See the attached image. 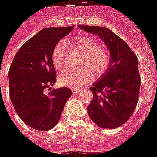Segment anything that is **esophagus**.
<instances>
[{"mask_svg":"<svg viewBox=\"0 0 157 157\" xmlns=\"http://www.w3.org/2000/svg\"><path fill=\"white\" fill-rule=\"evenodd\" d=\"M72 91L74 93H79L80 91H81V89H78V88H72Z\"/></svg>","mask_w":157,"mask_h":157,"instance_id":"1","label":"esophagus"}]
</instances>
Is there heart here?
I'll return each mask as SVG.
<instances>
[{"mask_svg": "<svg viewBox=\"0 0 157 157\" xmlns=\"http://www.w3.org/2000/svg\"><path fill=\"white\" fill-rule=\"evenodd\" d=\"M71 42L76 49L82 52L81 64L85 66L63 70L58 78L60 85L76 88L90 81L93 76L100 77L105 74L111 60L110 53L105 47L98 45L96 39L89 36H76L72 38ZM65 54V45L59 42L55 46L52 53V63L58 69L64 65Z\"/></svg>", "mask_w": 157, "mask_h": 157, "instance_id": "1", "label": "heart"}]
</instances>
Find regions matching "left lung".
I'll list each match as a JSON object with an SVG mask.
<instances>
[{"mask_svg": "<svg viewBox=\"0 0 157 157\" xmlns=\"http://www.w3.org/2000/svg\"><path fill=\"white\" fill-rule=\"evenodd\" d=\"M79 27L100 37L111 56L106 72L90 88L94 98L87 107L89 115L101 128H117L132 117L137 105L141 84L138 58L123 39L107 28Z\"/></svg>", "mask_w": 157, "mask_h": 157, "instance_id": "8db88e82", "label": "left lung"}]
</instances>
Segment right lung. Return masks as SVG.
Returning a JSON list of instances; mask_svg holds the SVG:
<instances>
[{"instance_id": "1", "label": "right lung", "mask_w": 157, "mask_h": 157, "mask_svg": "<svg viewBox=\"0 0 157 157\" xmlns=\"http://www.w3.org/2000/svg\"><path fill=\"white\" fill-rule=\"evenodd\" d=\"M73 28L43 29L21 46L10 65L9 85L13 105L24 123L37 131L53 128L72 95L68 88L52 90L51 86L56 80L52 61L53 48Z\"/></svg>"}]
</instances>
